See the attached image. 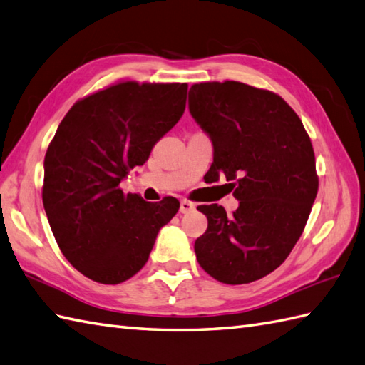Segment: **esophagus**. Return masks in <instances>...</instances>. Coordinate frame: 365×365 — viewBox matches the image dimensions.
Here are the masks:
<instances>
[{"label":"esophagus","instance_id":"34e87169","mask_svg":"<svg viewBox=\"0 0 365 365\" xmlns=\"http://www.w3.org/2000/svg\"><path fill=\"white\" fill-rule=\"evenodd\" d=\"M195 209V205L190 203L187 200H181V205H180V212L181 214H189L192 210Z\"/></svg>","mask_w":365,"mask_h":365}]
</instances>
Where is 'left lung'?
I'll use <instances>...</instances> for the list:
<instances>
[{"label":"left lung","mask_w":365,"mask_h":365,"mask_svg":"<svg viewBox=\"0 0 365 365\" xmlns=\"http://www.w3.org/2000/svg\"><path fill=\"white\" fill-rule=\"evenodd\" d=\"M189 110L212 142L210 178L231 180L239 201L232 215L198 206L207 217L198 264L225 284L261 279L286 261L317 195L309 135L281 96L237 81L193 84Z\"/></svg>","instance_id":"8db88e82"}]
</instances>
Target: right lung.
I'll list each match as a JSON object with an SVG mask.
<instances>
[{
    "mask_svg": "<svg viewBox=\"0 0 365 365\" xmlns=\"http://www.w3.org/2000/svg\"><path fill=\"white\" fill-rule=\"evenodd\" d=\"M187 84L120 83L78 101L45 155L43 207L67 261L101 284L147 264L176 198L147 203L120 182L184 114Z\"/></svg>",
    "mask_w": 365,
    "mask_h": 365,
    "instance_id": "right-lung-1",
    "label": "right lung"
}]
</instances>
